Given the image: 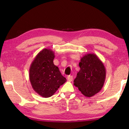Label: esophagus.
I'll use <instances>...</instances> for the list:
<instances>
[{
	"label": "esophagus",
	"instance_id": "34e87169",
	"mask_svg": "<svg viewBox=\"0 0 129 129\" xmlns=\"http://www.w3.org/2000/svg\"><path fill=\"white\" fill-rule=\"evenodd\" d=\"M67 79H68V81H72L73 80V77L72 75H69V76H68V77H67Z\"/></svg>",
	"mask_w": 129,
	"mask_h": 129
}]
</instances>
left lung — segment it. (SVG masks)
Masks as SVG:
<instances>
[{
  "instance_id": "1",
  "label": "left lung",
  "mask_w": 129,
  "mask_h": 129,
  "mask_svg": "<svg viewBox=\"0 0 129 129\" xmlns=\"http://www.w3.org/2000/svg\"><path fill=\"white\" fill-rule=\"evenodd\" d=\"M80 69L74 80V85L86 97H92L103 88L106 78V69L96 55L89 53L81 57Z\"/></svg>"
}]
</instances>
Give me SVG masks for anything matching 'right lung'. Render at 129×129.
<instances>
[{"mask_svg":"<svg viewBox=\"0 0 129 129\" xmlns=\"http://www.w3.org/2000/svg\"><path fill=\"white\" fill-rule=\"evenodd\" d=\"M54 54L51 49H44L30 67L29 79L33 89L43 98L51 96L67 81L58 67L54 64Z\"/></svg>","mask_w":129,"mask_h":129,"instance_id":"add662e5","label":"right lung"}]
</instances>
